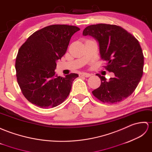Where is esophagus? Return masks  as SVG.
I'll list each match as a JSON object with an SVG mask.
<instances>
[{"mask_svg":"<svg viewBox=\"0 0 152 152\" xmlns=\"http://www.w3.org/2000/svg\"><path fill=\"white\" fill-rule=\"evenodd\" d=\"M91 74L90 73H79V77H90Z\"/></svg>","mask_w":152,"mask_h":152,"instance_id":"esophagus-1","label":"esophagus"}]
</instances>
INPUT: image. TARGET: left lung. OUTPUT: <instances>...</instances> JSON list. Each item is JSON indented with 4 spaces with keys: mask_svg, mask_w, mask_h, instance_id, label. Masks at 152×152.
Instances as JSON below:
<instances>
[{
    "mask_svg": "<svg viewBox=\"0 0 152 152\" xmlns=\"http://www.w3.org/2000/svg\"><path fill=\"white\" fill-rule=\"evenodd\" d=\"M83 36H93L99 42L101 58L114 78L96 74L101 85L92 91L93 95L104 103H119L130 96L136 89L143 75L144 55L139 41L120 26L109 24L88 26Z\"/></svg>",
    "mask_w": 152,
    "mask_h": 152,
    "instance_id": "1",
    "label": "left lung"
}]
</instances>
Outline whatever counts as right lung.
Wrapping results in <instances>:
<instances>
[{
  "mask_svg": "<svg viewBox=\"0 0 152 152\" xmlns=\"http://www.w3.org/2000/svg\"><path fill=\"white\" fill-rule=\"evenodd\" d=\"M80 28L53 25L37 30L19 48L15 60L16 77L25 98L42 109L53 108L69 96L76 73L55 75L56 62L65 55L70 39Z\"/></svg>",
  "mask_w": 152,
  "mask_h": 152,
  "instance_id": "right-lung-1",
  "label": "right lung"
}]
</instances>
